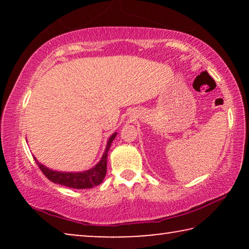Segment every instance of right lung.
Listing matches in <instances>:
<instances>
[{
	"mask_svg": "<svg viewBox=\"0 0 249 249\" xmlns=\"http://www.w3.org/2000/svg\"><path fill=\"white\" fill-rule=\"evenodd\" d=\"M117 133L111 135V137L108 138L107 147L101 157L100 161L96 163L94 167H92L91 169H88L86 171H80V172H65V171H57L49 169L48 167L44 166L43 163L38 162L35 157V161L37 165L40 168V170L43 171V174L47 177V178L53 181V183L65 185V187L73 188V189H90L93 188L95 185H99L102 183V181L105 178L107 175V153L109 147H111L112 142L114 141Z\"/></svg>",
	"mask_w": 249,
	"mask_h": 249,
	"instance_id": "add662e5",
	"label": "right lung"
}]
</instances>
